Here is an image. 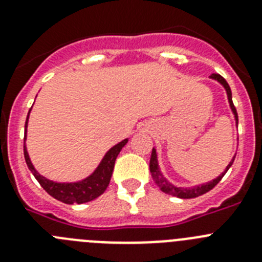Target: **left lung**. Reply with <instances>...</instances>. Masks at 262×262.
Segmentation results:
<instances>
[{
	"instance_id": "1",
	"label": "left lung",
	"mask_w": 262,
	"mask_h": 262,
	"mask_svg": "<svg viewBox=\"0 0 262 262\" xmlns=\"http://www.w3.org/2000/svg\"><path fill=\"white\" fill-rule=\"evenodd\" d=\"M211 78L219 81V82H221V84L224 86V89H226L227 97H228V102H230L231 110H232L233 115H235L236 124H237L239 119H237V113H236V107L233 106V102H232V93H231L230 85L227 84V81L224 80V78L222 77L221 75H217V73H212ZM233 160H235V157H233L232 161H231V163L227 165L226 170H224V172L222 173L219 177H216L215 180H212V181L207 182V184L200 185V186H194V187H177V186H173L172 184H169L165 178H164V176L161 174V172H160L159 164H157V155H156V151H155V148L152 149L151 160H149V170H151V174H152V178H154L155 184H156L157 186H159L160 189L164 191V193L170 194V195L178 196V198H182V200H189V198H195V196L202 195V194L207 193V191H210L211 189H214V187L217 185V182L221 181L222 178H223V176L226 174L227 170L230 169V166L232 165Z\"/></svg>"
}]
</instances>
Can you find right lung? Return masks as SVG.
<instances>
[{
  "label": "right lung",
  "mask_w": 262,
  "mask_h": 262,
  "mask_svg": "<svg viewBox=\"0 0 262 262\" xmlns=\"http://www.w3.org/2000/svg\"><path fill=\"white\" fill-rule=\"evenodd\" d=\"M27 119H29V115H27ZM27 119L25 127H27ZM25 139H26V136H25ZM127 142L128 140L124 139L123 142H120L117 145H114L105 155V157H103V160L98 165V168L94 170L93 174L89 176L85 180H82V181L73 182V184H59V182L50 181V180H47V178L39 174L35 169H34V165L31 164V160H30L29 154H27L26 144L25 143H23V154H25V160H26L27 166H29L32 174H34V177L38 180L40 186L51 196H53L55 200L60 201V202L68 203V205H72V203H78L80 205V203H85L89 202V201L96 200L97 196H99L106 190V187L110 184V178L111 174H113V169H114L117 156L119 155L120 149L126 145Z\"/></svg>",
  "instance_id": "add662e5"
}]
</instances>
